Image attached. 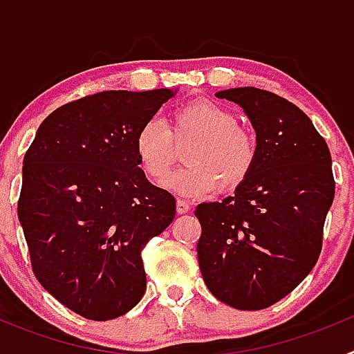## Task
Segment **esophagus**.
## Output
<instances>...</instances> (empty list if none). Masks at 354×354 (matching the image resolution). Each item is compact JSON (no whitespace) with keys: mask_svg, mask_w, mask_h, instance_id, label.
Listing matches in <instances>:
<instances>
[{"mask_svg":"<svg viewBox=\"0 0 354 354\" xmlns=\"http://www.w3.org/2000/svg\"><path fill=\"white\" fill-rule=\"evenodd\" d=\"M175 209H177V212H179V214H184V212L189 211V204H187L186 200H177Z\"/></svg>","mask_w":354,"mask_h":354,"instance_id":"1","label":"esophagus"}]
</instances>
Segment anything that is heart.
<instances>
[{
    "instance_id": "1",
    "label": "heart",
    "mask_w": 354,
    "mask_h": 354,
    "mask_svg": "<svg viewBox=\"0 0 354 354\" xmlns=\"http://www.w3.org/2000/svg\"><path fill=\"white\" fill-rule=\"evenodd\" d=\"M192 140L184 150L187 162L170 175L167 186L177 195H209L218 186L230 192L252 171L257 142L237 126L236 115L209 101L184 104L174 111L168 129L159 118H149L134 136V154L149 179L161 183L175 161L174 142Z\"/></svg>"
}]
</instances>
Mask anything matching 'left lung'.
<instances>
[{
	"label": "left lung",
	"mask_w": 354,
	"mask_h": 354,
	"mask_svg": "<svg viewBox=\"0 0 354 354\" xmlns=\"http://www.w3.org/2000/svg\"><path fill=\"white\" fill-rule=\"evenodd\" d=\"M243 108L257 142L252 171L232 196L195 209L207 289L225 305L261 310L312 271L335 180L323 136L298 106L253 86L216 92Z\"/></svg>",
	"instance_id": "1"
}]
</instances>
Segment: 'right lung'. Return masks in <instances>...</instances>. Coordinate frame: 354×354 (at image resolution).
<instances>
[{
  "label": "right lung",
  "instance_id": "1",
  "mask_svg": "<svg viewBox=\"0 0 354 354\" xmlns=\"http://www.w3.org/2000/svg\"><path fill=\"white\" fill-rule=\"evenodd\" d=\"M177 88L109 90L55 109L23 161L19 221L40 286L72 312L108 321L147 289L142 250L174 221L134 136Z\"/></svg>",
  "mask_w": 354,
  "mask_h": 354
}]
</instances>
